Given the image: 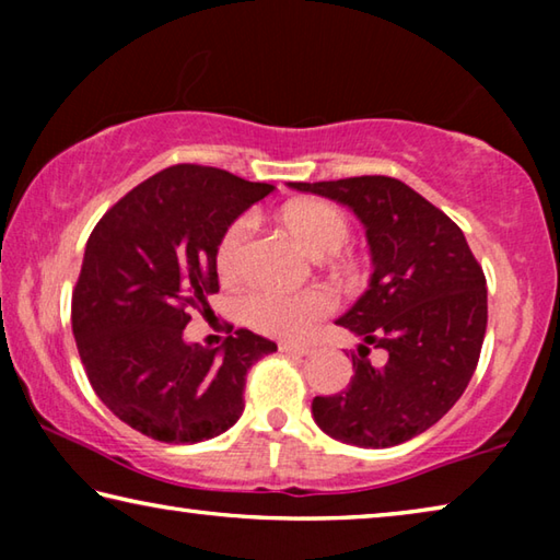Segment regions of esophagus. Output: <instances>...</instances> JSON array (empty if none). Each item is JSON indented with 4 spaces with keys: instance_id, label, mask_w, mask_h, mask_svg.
<instances>
[{
    "instance_id": "esophagus-1",
    "label": "esophagus",
    "mask_w": 560,
    "mask_h": 560,
    "mask_svg": "<svg viewBox=\"0 0 560 560\" xmlns=\"http://www.w3.org/2000/svg\"><path fill=\"white\" fill-rule=\"evenodd\" d=\"M279 350L287 355H308L311 353V346H303V343H279Z\"/></svg>"
}]
</instances>
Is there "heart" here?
<instances>
[{
    "label": "heart",
    "mask_w": 560,
    "mask_h": 560,
    "mask_svg": "<svg viewBox=\"0 0 560 560\" xmlns=\"http://www.w3.org/2000/svg\"><path fill=\"white\" fill-rule=\"evenodd\" d=\"M281 224L303 249L314 257L338 252L350 234V224L338 207L320 200L291 202L279 214ZM252 220H240L226 226L220 244H217V271L220 279L232 283L244 273L246 249H249ZM334 311V299L324 289L308 291H254L244 301L246 324L264 336L273 338H301L314 328L320 318Z\"/></svg>",
    "instance_id": "b5f03b06"
}]
</instances>
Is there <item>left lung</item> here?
<instances>
[{
	"label": "left lung",
	"mask_w": 560,
	"mask_h": 560,
	"mask_svg": "<svg viewBox=\"0 0 560 560\" xmlns=\"http://www.w3.org/2000/svg\"><path fill=\"white\" fill-rule=\"evenodd\" d=\"M353 210L365 226L373 273L336 324L363 343L343 393L314 397L328 438L395 447L430 430L467 390L487 334V279L457 224L395 177L291 183ZM368 345L388 360L373 366Z\"/></svg>",
	"instance_id": "obj_1"
}]
</instances>
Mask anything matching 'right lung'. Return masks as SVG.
I'll return each mask as SVG.
<instances>
[{
  "label": "right lung",
  "instance_id": "right-lung-1",
  "mask_svg": "<svg viewBox=\"0 0 560 560\" xmlns=\"http://www.w3.org/2000/svg\"><path fill=\"white\" fill-rule=\"evenodd\" d=\"M273 192L220 167L173 165L148 177L91 232L71 326L108 410L170 444L212 440L244 412V377L277 343L240 328L220 348L187 343L189 306L220 291L217 244Z\"/></svg>",
  "mask_w": 560,
  "mask_h": 560
}]
</instances>
